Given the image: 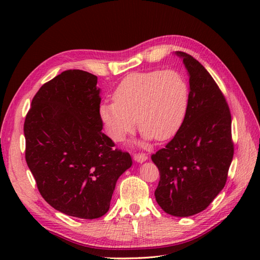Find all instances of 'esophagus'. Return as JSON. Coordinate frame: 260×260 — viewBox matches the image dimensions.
Returning a JSON list of instances; mask_svg holds the SVG:
<instances>
[{
    "label": "esophagus",
    "mask_w": 260,
    "mask_h": 260,
    "mask_svg": "<svg viewBox=\"0 0 260 260\" xmlns=\"http://www.w3.org/2000/svg\"><path fill=\"white\" fill-rule=\"evenodd\" d=\"M134 159L136 162L143 163L147 159V154H145V153H135L134 154Z\"/></svg>",
    "instance_id": "34e87169"
}]
</instances>
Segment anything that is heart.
Returning a JSON list of instances; mask_svg holds the SVG:
<instances>
[{
	"label": "heart",
	"mask_w": 260,
	"mask_h": 260,
	"mask_svg": "<svg viewBox=\"0 0 260 260\" xmlns=\"http://www.w3.org/2000/svg\"><path fill=\"white\" fill-rule=\"evenodd\" d=\"M190 103V86L180 71L134 73L121 80L114 102L101 105L99 115L114 141L134 129L136 118L144 140L165 141L183 125Z\"/></svg>",
	"instance_id": "b5f03b06"
}]
</instances>
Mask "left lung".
Here are the masks:
<instances>
[{"label":"left lung","instance_id":"left-lung-1","mask_svg":"<svg viewBox=\"0 0 260 260\" xmlns=\"http://www.w3.org/2000/svg\"><path fill=\"white\" fill-rule=\"evenodd\" d=\"M175 54L189 73L190 103L178 133L151 156L159 171L154 194L167 213L190 217L207 209L223 189L234 142L230 109L217 82L190 54Z\"/></svg>","mask_w":260,"mask_h":260}]
</instances>
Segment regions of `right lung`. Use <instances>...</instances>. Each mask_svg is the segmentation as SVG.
Here are the masks:
<instances>
[{
  "instance_id": "add662e5",
  "label": "right lung",
  "mask_w": 260,
  "mask_h": 260,
  "mask_svg": "<svg viewBox=\"0 0 260 260\" xmlns=\"http://www.w3.org/2000/svg\"><path fill=\"white\" fill-rule=\"evenodd\" d=\"M99 92L95 75L66 70L38 90L23 127L25 161L40 194L81 219L108 211L116 182L133 163L102 132Z\"/></svg>"
}]
</instances>
